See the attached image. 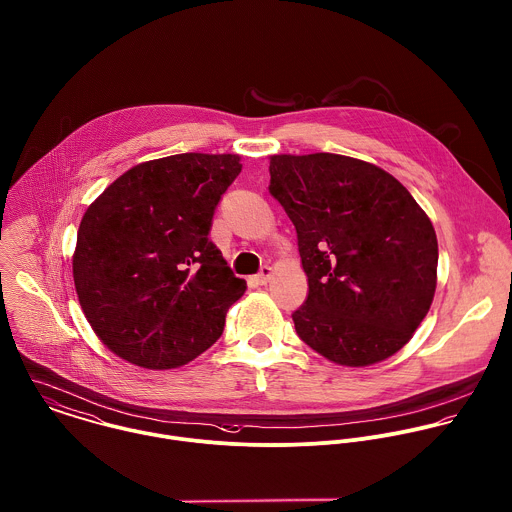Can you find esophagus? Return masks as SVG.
Here are the masks:
<instances>
[{"mask_svg": "<svg viewBox=\"0 0 512 512\" xmlns=\"http://www.w3.org/2000/svg\"><path fill=\"white\" fill-rule=\"evenodd\" d=\"M271 277H273V267L265 265V267H261V271H259V275L255 277V281H257V285H267Z\"/></svg>", "mask_w": 512, "mask_h": 512, "instance_id": "1", "label": "esophagus"}]
</instances>
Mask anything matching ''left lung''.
I'll return each instance as SVG.
<instances>
[{"instance_id":"obj_1","label":"left lung","mask_w":512,"mask_h":512,"mask_svg":"<svg viewBox=\"0 0 512 512\" xmlns=\"http://www.w3.org/2000/svg\"><path fill=\"white\" fill-rule=\"evenodd\" d=\"M271 194L297 229L308 295L293 312L303 342L364 368L402 350L433 303L437 235L408 190L342 154H273Z\"/></svg>"}]
</instances>
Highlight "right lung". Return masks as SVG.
I'll return each instance as SVG.
<instances>
[{"instance_id": "obj_1", "label": "right lung", "mask_w": 512, "mask_h": 512, "mask_svg": "<svg viewBox=\"0 0 512 512\" xmlns=\"http://www.w3.org/2000/svg\"><path fill=\"white\" fill-rule=\"evenodd\" d=\"M239 172V154H174L132 166L87 207L73 281L91 328L118 358L170 370L221 336L247 283L207 235Z\"/></svg>"}]
</instances>
